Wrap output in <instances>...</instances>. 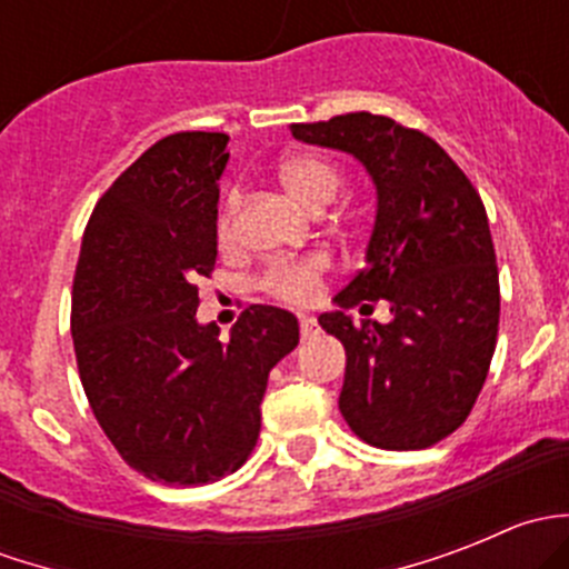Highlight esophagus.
Wrapping results in <instances>:
<instances>
[{"label": "esophagus", "instance_id": "esophagus-1", "mask_svg": "<svg viewBox=\"0 0 569 569\" xmlns=\"http://www.w3.org/2000/svg\"><path fill=\"white\" fill-rule=\"evenodd\" d=\"M300 330H302V338L308 341V338H313L319 332V321L313 317H302L300 319Z\"/></svg>", "mask_w": 569, "mask_h": 569}]
</instances>
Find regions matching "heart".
Masks as SVG:
<instances>
[{
    "mask_svg": "<svg viewBox=\"0 0 569 569\" xmlns=\"http://www.w3.org/2000/svg\"><path fill=\"white\" fill-rule=\"evenodd\" d=\"M278 178L300 203L321 209L336 198L341 189V170L330 159L317 157V153H291L278 164ZM237 211H239V192L231 189L228 198L222 200L220 214H217V242L222 250L237 244ZM330 272V258L325 252H306V256H286L274 258L261 274L256 278V286L267 291L269 297L289 306H306L317 300L321 280Z\"/></svg>",
    "mask_w": 569,
    "mask_h": 569,
    "instance_id": "b5f03b06",
    "label": "heart"
}]
</instances>
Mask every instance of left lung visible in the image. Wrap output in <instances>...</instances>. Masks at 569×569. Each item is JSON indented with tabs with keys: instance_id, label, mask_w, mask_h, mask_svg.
Wrapping results in <instances>:
<instances>
[{
	"instance_id": "left-lung-1",
	"label": "left lung",
	"mask_w": 569,
	"mask_h": 569,
	"mask_svg": "<svg viewBox=\"0 0 569 569\" xmlns=\"http://www.w3.org/2000/svg\"><path fill=\"white\" fill-rule=\"evenodd\" d=\"M291 134L352 153L377 183L366 267L336 302L388 299L395 319L319 317L347 349L338 410L377 449H429L470 416L496 352L501 289L485 203L432 137L386 114L291 123Z\"/></svg>"
}]
</instances>
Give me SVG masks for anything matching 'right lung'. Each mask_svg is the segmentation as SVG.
Segmentation results:
<instances>
[{
	"instance_id": "add662e5",
	"label": "right lung",
	"mask_w": 569,
	"mask_h": 569,
	"mask_svg": "<svg viewBox=\"0 0 569 569\" xmlns=\"http://www.w3.org/2000/svg\"><path fill=\"white\" fill-rule=\"evenodd\" d=\"M222 131L153 142L96 203L79 250L71 336L96 421L151 481L194 487L244 465L272 366L300 343L295 313L250 306L220 341L198 325L217 261Z\"/></svg>"
}]
</instances>
